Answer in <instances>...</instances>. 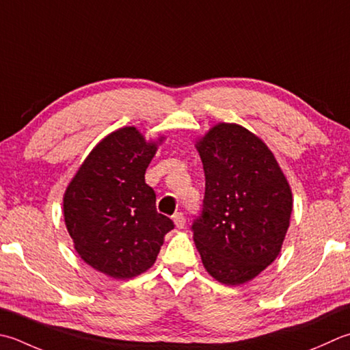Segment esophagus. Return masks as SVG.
Here are the masks:
<instances>
[{
  "label": "esophagus",
  "mask_w": 350,
  "mask_h": 350,
  "mask_svg": "<svg viewBox=\"0 0 350 350\" xmlns=\"http://www.w3.org/2000/svg\"><path fill=\"white\" fill-rule=\"evenodd\" d=\"M173 221L176 224L177 229H183L185 228V223H187V218L182 214V212H176L173 215Z\"/></svg>",
  "instance_id": "esophagus-1"
}]
</instances>
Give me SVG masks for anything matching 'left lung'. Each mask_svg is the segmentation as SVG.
<instances>
[{
	"label": "left lung",
	"instance_id": "1",
	"mask_svg": "<svg viewBox=\"0 0 350 350\" xmlns=\"http://www.w3.org/2000/svg\"><path fill=\"white\" fill-rule=\"evenodd\" d=\"M196 148L204 170L194 243L209 275L224 285L256 278L282 249L293 194L265 142L235 122H218Z\"/></svg>",
	"mask_w": 350,
	"mask_h": 350
}]
</instances>
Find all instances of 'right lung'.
<instances>
[{
    "instance_id": "right-lung-1",
    "label": "right lung",
    "mask_w": 350,
    "mask_h": 350,
    "mask_svg": "<svg viewBox=\"0 0 350 350\" xmlns=\"http://www.w3.org/2000/svg\"><path fill=\"white\" fill-rule=\"evenodd\" d=\"M162 141H147L133 126L115 130L92 148L66 187L64 217L74 249L109 278L147 271L174 228L156 211V194L146 183Z\"/></svg>"
}]
</instances>
